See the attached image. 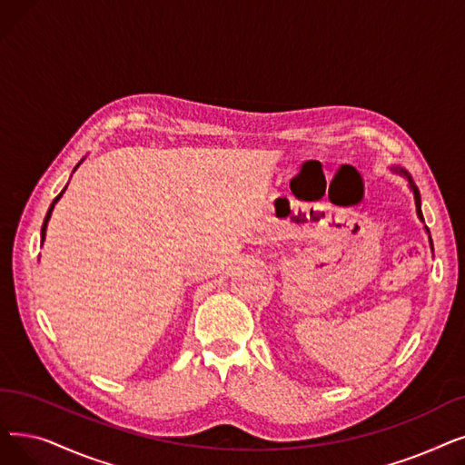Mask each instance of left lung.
<instances>
[{
    "mask_svg": "<svg viewBox=\"0 0 465 465\" xmlns=\"http://www.w3.org/2000/svg\"><path fill=\"white\" fill-rule=\"evenodd\" d=\"M395 173H399V174H402V176H405L407 180H409V186H411V190H412V193H414V203H416V213H418V218L420 220H423V214H421V203H420V192H418V188H416V184L412 183V178H411V174L405 171V169H393ZM426 232L430 233V230L426 228ZM430 245H431V251H433V243H431V237H430Z\"/></svg>",
    "mask_w": 465,
    "mask_h": 465,
    "instance_id": "left-lung-1",
    "label": "left lung"
}]
</instances>
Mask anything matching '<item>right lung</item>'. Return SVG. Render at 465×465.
<instances>
[{
    "mask_svg": "<svg viewBox=\"0 0 465 465\" xmlns=\"http://www.w3.org/2000/svg\"><path fill=\"white\" fill-rule=\"evenodd\" d=\"M77 167H79V163H77ZM77 167H75V169H77ZM75 169H74V171H75ZM66 186H68V184H66ZM64 190H66V188H64ZM64 190H63V192H60V193H58V195H56V197L53 199V203H51V207H49V211H47V214H45V220H44V226H42V243H44V239H45V230H47V222H49V218H51V213H53V209H54V203H56V201H58L60 197H63Z\"/></svg>",
    "mask_w": 465,
    "mask_h": 465,
    "instance_id": "right-lung-1",
    "label": "right lung"
}]
</instances>
